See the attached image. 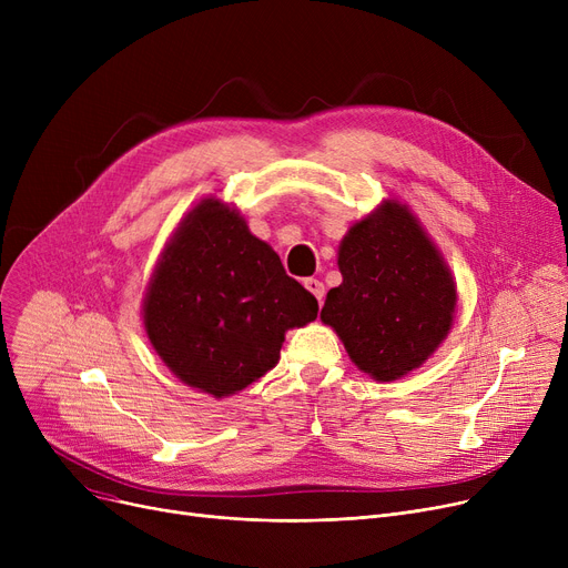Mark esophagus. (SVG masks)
<instances>
[{"label":"esophagus","mask_w":568,"mask_h":568,"mask_svg":"<svg viewBox=\"0 0 568 568\" xmlns=\"http://www.w3.org/2000/svg\"><path fill=\"white\" fill-rule=\"evenodd\" d=\"M304 287L315 296L317 304L322 306V300H324V285H322V281H317V278H306V281H304Z\"/></svg>","instance_id":"34e87169"}]
</instances>
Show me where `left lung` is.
I'll list each match as a JSON object with an SVG mask.
<instances>
[{
	"instance_id": "1",
	"label": "left lung",
	"mask_w": 568,
	"mask_h": 568,
	"mask_svg": "<svg viewBox=\"0 0 568 568\" xmlns=\"http://www.w3.org/2000/svg\"><path fill=\"white\" fill-rule=\"evenodd\" d=\"M343 283L326 294L322 322L356 368L392 382L419 368L449 334L452 268L407 204L384 200L338 246Z\"/></svg>"
}]
</instances>
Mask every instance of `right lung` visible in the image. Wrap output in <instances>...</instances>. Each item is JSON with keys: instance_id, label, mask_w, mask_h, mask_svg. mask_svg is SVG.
I'll list each match as a JSON object with an SVG mask.
<instances>
[{"instance_id": "add662e5", "label": "right lung", "mask_w": 568, "mask_h": 568, "mask_svg": "<svg viewBox=\"0 0 568 568\" xmlns=\"http://www.w3.org/2000/svg\"><path fill=\"white\" fill-rule=\"evenodd\" d=\"M315 317V296L219 197H204L179 223L142 304L144 332L163 364L214 398L272 371L285 332Z\"/></svg>"}]
</instances>
